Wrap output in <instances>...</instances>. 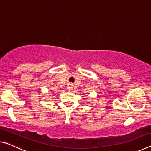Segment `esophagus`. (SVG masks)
<instances>
[{
    "mask_svg": "<svg viewBox=\"0 0 151 151\" xmlns=\"http://www.w3.org/2000/svg\"><path fill=\"white\" fill-rule=\"evenodd\" d=\"M73 85H72L71 84L70 85H69L68 86V90H72V89H73Z\"/></svg>",
    "mask_w": 151,
    "mask_h": 151,
    "instance_id": "obj_1",
    "label": "esophagus"
}]
</instances>
